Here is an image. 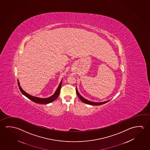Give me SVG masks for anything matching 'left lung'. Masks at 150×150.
Instances as JSON below:
<instances>
[{
  "mask_svg": "<svg viewBox=\"0 0 150 150\" xmlns=\"http://www.w3.org/2000/svg\"><path fill=\"white\" fill-rule=\"evenodd\" d=\"M76 93L77 96L79 97V98L81 99V100L83 102V103H87V104H88V105H103L104 103H107V102H108L109 100L105 101H103V102H93V101H91L88 100L87 99L83 98V96H81V95L80 93H79L78 90H77V88H76Z\"/></svg>",
  "mask_w": 150,
  "mask_h": 150,
  "instance_id": "8db88e82",
  "label": "left lung"
}]
</instances>
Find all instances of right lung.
Here are the masks:
<instances>
[{
	"label": "right lung",
	"instance_id": "obj_1",
	"mask_svg": "<svg viewBox=\"0 0 150 150\" xmlns=\"http://www.w3.org/2000/svg\"><path fill=\"white\" fill-rule=\"evenodd\" d=\"M62 80H63V79H62L61 81L59 83V85L58 86L56 91H55L54 94L53 95H52L51 96L49 97L45 98H39V97H35V96L30 95L29 93H26L25 91L22 89L21 87L20 86V83H19V81L18 79V86H19V89H20V91L21 92V93L23 95H25V97H27L30 100H32V101L35 102V103H40V104H47V103H51L52 102L54 101L58 97V96L59 95V93H60V91H61Z\"/></svg>",
	"mask_w": 150,
	"mask_h": 150
}]
</instances>
